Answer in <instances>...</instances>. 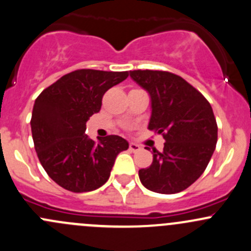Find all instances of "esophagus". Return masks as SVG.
Segmentation results:
<instances>
[{
    "mask_svg": "<svg viewBox=\"0 0 251 251\" xmlns=\"http://www.w3.org/2000/svg\"><path fill=\"white\" fill-rule=\"evenodd\" d=\"M140 149H141L140 144L133 143V142H131V143H130V151H140Z\"/></svg>",
    "mask_w": 251,
    "mask_h": 251,
    "instance_id": "1",
    "label": "esophagus"
}]
</instances>
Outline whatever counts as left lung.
<instances>
[{"mask_svg": "<svg viewBox=\"0 0 251 251\" xmlns=\"http://www.w3.org/2000/svg\"><path fill=\"white\" fill-rule=\"evenodd\" d=\"M133 81L151 96L148 128L161 133L163 151L153 149V163L141 169L144 187L161 194L184 191L206 169L217 142V124L206 98L178 75L161 70H133Z\"/></svg>", "mask_w": 251, "mask_h": 251, "instance_id": "8db88e82", "label": "left lung"}]
</instances>
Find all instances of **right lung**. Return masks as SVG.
<instances>
[{
	"instance_id": "right-lung-1",
	"label": "right lung",
	"mask_w": 251,
	"mask_h": 251,
	"mask_svg": "<svg viewBox=\"0 0 251 251\" xmlns=\"http://www.w3.org/2000/svg\"><path fill=\"white\" fill-rule=\"evenodd\" d=\"M127 76V72L78 69L45 88L35 100L30 121L35 151L48 176L64 189L82 193L102 187L116 155L128 148L120 136L95 142L85 133L104 93Z\"/></svg>"
}]
</instances>
